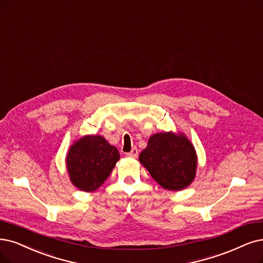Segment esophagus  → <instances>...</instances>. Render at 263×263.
Here are the masks:
<instances>
[{
	"label": "esophagus",
	"instance_id": "1",
	"mask_svg": "<svg viewBox=\"0 0 263 263\" xmlns=\"http://www.w3.org/2000/svg\"><path fill=\"white\" fill-rule=\"evenodd\" d=\"M128 155L129 157H132V158H137L138 156H139V151H138V148H133L130 153H128L126 154Z\"/></svg>",
	"mask_w": 263,
	"mask_h": 263
}]
</instances>
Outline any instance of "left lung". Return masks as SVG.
Returning <instances> with one entry per match:
<instances>
[{"label": "left lung", "mask_w": 263, "mask_h": 263, "mask_svg": "<svg viewBox=\"0 0 263 263\" xmlns=\"http://www.w3.org/2000/svg\"><path fill=\"white\" fill-rule=\"evenodd\" d=\"M139 159L152 178L169 191L185 189L196 173L195 149L183 134L164 132L152 135Z\"/></svg>", "instance_id": "obj_1"}]
</instances>
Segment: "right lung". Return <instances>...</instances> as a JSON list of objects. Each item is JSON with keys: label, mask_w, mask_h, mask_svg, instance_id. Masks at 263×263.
<instances>
[{"label": "right lung", "mask_w": 263, "mask_h": 263, "mask_svg": "<svg viewBox=\"0 0 263 263\" xmlns=\"http://www.w3.org/2000/svg\"><path fill=\"white\" fill-rule=\"evenodd\" d=\"M119 152L99 135H86L74 143L67 155V169L73 185L93 192L109 177Z\"/></svg>", "instance_id": "add662e5"}]
</instances>
